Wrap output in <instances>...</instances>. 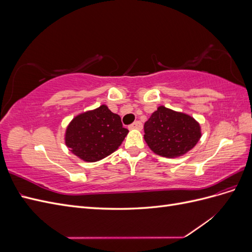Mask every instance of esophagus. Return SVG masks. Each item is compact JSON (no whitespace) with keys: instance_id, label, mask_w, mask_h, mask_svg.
<instances>
[{"instance_id":"34e87169","label":"esophagus","mask_w":252,"mask_h":252,"mask_svg":"<svg viewBox=\"0 0 252 252\" xmlns=\"http://www.w3.org/2000/svg\"><path fill=\"white\" fill-rule=\"evenodd\" d=\"M143 125L140 121H135L131 125H129V129H142Z\"/></svg>"}]
</instances>
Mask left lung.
<instances>
[{
  "mask_svg": "<svg viewBox=\"0 0 252 252\" xmlns=\"http://www.w3.org/2000/svg\"><path fill=\"white\" fill-rule=\"evenodd\" d=\"M144 139L155 154L165 158L185 155L201 138L197 122L188 114L161 106L144 124Z\"/></svg>",
  "mask_w": 252,
  "mask_h": 252,
  "instance_id": "8db88e82",
  "label": "left lung"
}]
</instances>
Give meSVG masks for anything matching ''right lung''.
<instances>
[{"label": "right lung", "mask_w": 252, "mask_h": 252, "mask_svg": "<svg viewBox=\"0 0 252 252\" xmlns=\"http://www.w3.org/2000/svg\"><path fill=\"white\" fill-rule=\"evenodd\" d=\"M128 133L120 116L107 106L75 117L66 130V145L80 158L96 162L119 148Z\"/></svg>", "instance_id": "obj_1"}]
</instances>
